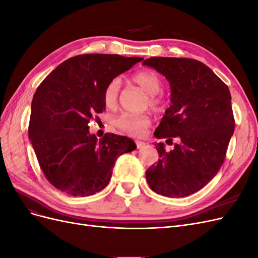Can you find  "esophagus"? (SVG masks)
I'll return each mask as SVG.
<instances>
[{
    "mask_svg": "<svg viewBox=\"0 0 258 258\" xmlns=\"http://www.w3.org/2000/svg\"><path fill=\"white\" fill-rule=\"evenodd\" d=\"M136 146H137V148H142L145 146V143L142 141H136Z\"/></svg>",
    "mask_w": 258,
    "mask_h": 258,
    "instance_id": "1",
    "label": "esophagus"
}]
</instances>
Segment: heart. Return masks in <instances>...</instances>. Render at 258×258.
<instances>
[{
	"instance_id": "obj_1",
	"label": "heart",
	"mask_w": 258,
	"mask_h": 258,
	"mask_svg": "<svg viewBox=\"0 0 258 258\" xmlns=\"http://www.w3.org/2000/svg\"><path fill=\"white\" fill-rule=\"evenodd\" d=\"M132 82L140 86L146 93H148V103L153 108H160L162 105V98L159 96V91L162 88V79L160 75L152 70H143L136 73L131 77ZM121 84L120 80L112 79L103 89L102 100L107 108H115L118 104ZM117 129L130 137H141L145 130L151 126L150 117L145 114L132 115L122 114L117 117L114 121Z\"/></svg>"
}]
</instances>
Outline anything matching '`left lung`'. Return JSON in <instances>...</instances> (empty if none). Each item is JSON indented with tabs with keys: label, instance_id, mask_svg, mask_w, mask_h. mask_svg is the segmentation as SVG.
<instances>
[{
	"label": "left lung",
	"instance_id": "1",
	"mask_svg": "<svg viewBox=\"0 0 258 258\" xmlns=\"http://www.w3.org/2000/svg\"><path fill=\"white\" fill-rule=\"evenodd\" d=\"M170 83L171 105L154 135L178 144L166 152L155 144L159 160L146 170L151 189L170 198L198 191L225 160L235 118L229 89L202 62L190 58L152 57L143 61Z\"/></svg>",
	"mask_w": 258,
	"mask_h": 258
}]
</instances>
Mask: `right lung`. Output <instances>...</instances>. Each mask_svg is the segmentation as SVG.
Here are the masks:
<instances>
[{"label":"right lung","instance_id":"right-lung-1","mask_svg":"<svg viewBox=\"0 0 258 258\" xmlns=\"http://www.w3.org/2000/svg\"><path fill=\"white\" fill-rule=\"evenodd\" d=\"M142 60L80 54L62 62L37 87L31 104L29 139L45 177L57 189L75 197L102 190L110 182L116 158L136 150L127 137L105 134L98 140L89 134L88 123L105 110V85Z\"/></svg>","mask_w":258,"mask_h":258}]
</instances>
